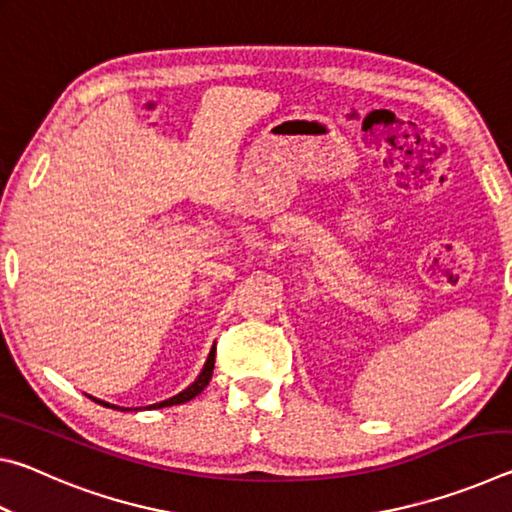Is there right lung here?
<instances>
[{
	"mask_svg": "<svg viewBox=\"0 0 512 512\" xmlns=\"http://www.w3.org/2000/svg\"><path fill=\"white\" fill-rule=\"evenodd\" d=\"M214 354H216V348H212V352H210V357H207V361H205V366H203V370H201V375H198V379L194 381L192 386H187L183 393H178V395H173V397H169V400H164V402H158V404H151L149 409H162V406H173V404H183V402H189V400H194L196 395H201L203 393V388L210 384V379H212V370H214ZM99 402V400H97ZM99 404H103V406H110V404H106V402H99ZM112 409H119V406H112ZM119 411H128V409H119Z\"/></svg>",
	"mask_w": 512,
	"mask_h": 512,
	"instance_id": "obj_1",
	"label": "right lung"
}]
</instances>
